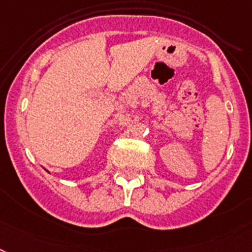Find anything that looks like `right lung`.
<instances>
[{"mask_svg":"<svg viewBox=\"0 0 252 252\" xmlns=\"http://www.w3.org/2000/svg\"><path fill=\"white\" fill-rule=\"evenodd\" d=\"M44 170H46V169H44Z\"/></svg>","mask_w":252,"mask_h":252,"instance_id":"add662e5","label":"right lung"}]
</instances>
